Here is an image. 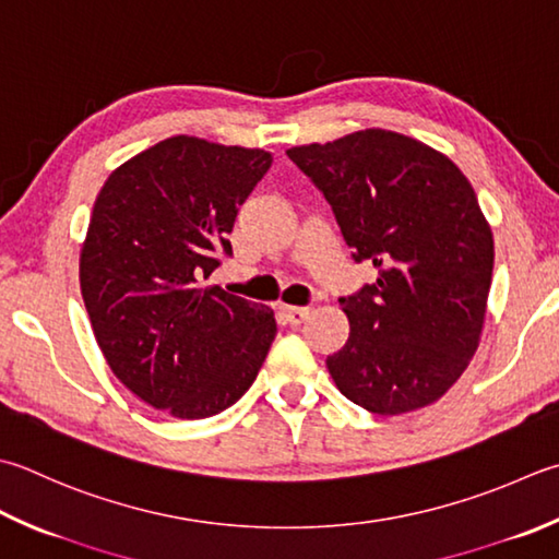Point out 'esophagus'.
<instances>
[{"label":"esophagus","instance_id":"1","mask_svg":"<svg viewBox=\"0 0 559 559\" xmlns=\"http://www.w3.org/2000/svg\"><path fill=\"white\" fill-rule=\"evenodd\" d=\"M283 312H286V320H288L293 326L302 324V322L310 317V308H295V305H286V308H283Z\"/></svg>","mask_w":559,"mask_h":559}]
</instances>
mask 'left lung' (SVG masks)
I'll use <instances>...</instances> for the list:
<instances>
[{
	"label": "left lung",
	"instance_id": "obj_1",
	"mask_svg": "<svg viewBox=\"0 0 559 559\" xmlns=\"http://www.w3.org/2000/svg\"><path fill=\"white\" fill-rule=\"evenodd\" d=\"M286 155L332 205L378 281L338 298L352 324L326 368L382 417L421 409L463 376L483 334L495 239L465 174L424 142L368 128Z\"/></svg>",
	"mask_w": 559,
	"mask_h": 559
}]
</instances>
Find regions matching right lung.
<instances>
[{
    "label": "right lung",
    "instance_id": "obj_1",
    "mask_svg": "<svg viewBox=\"0 0 559 559\" xmlns=\"http://www.w3.org/2000/svg\"><path fill=\"white\" fill-rule=\"evenodd\" d=\"M269 167L264 150L177 135L96 195L80 257L96 344L133 395L177 419L233 407L276 336L273 310L201 286L233 257L227 235Z\"/></svg>",
    "mask_w": 559,
    "mask_h": 559
}]
</instances>
